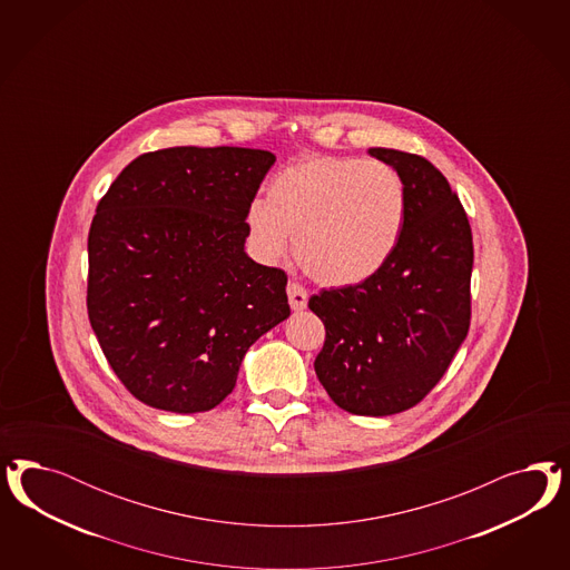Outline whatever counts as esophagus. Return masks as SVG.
Returning a JSON list of instances; mask_svg holds the SVG:
<instances>
[{
	"label": "esophagus",
	"mask_w": 570,
	"mask_h": 570,
	"mask_svg": "<svg viewBox=\"0 0 570 570\" xmlns=\"http://www.w3.org/2000/svg\"><path fill=\"white\" fill-rule=\"evenodd\" d=\"M286 291H288V301H291V307H293L294 311H303L307 307L309 294H307V291H305L301 284L291 282Z\"/></svg>",
	"instance_id": "obj_1"
}]
</instances>
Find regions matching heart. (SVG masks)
I'll use <instances>...</instances> for the list:
<instances>
[{
	"label": "heart",
	"instance_id": "heart-1",
	"mask_svg": "<svg viewBox=\"0 0 570 570\" xmlns=\"http://www.w3.org/2000/svg\"><path fill=\"white\" fill-rule=\"evenodd\" d=\"M407 222L397 169L355 156H307L277 171L267 200L246 210L250 244L265 263L291 250L315 282L357 286L391 261Z\"/></svg>",
	"mask_w": 570,
	"mask_h": 570
}]
</instances>
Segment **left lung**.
Here are the masks:
<instances>
[{
  "label": "left lung",
  "instance_id": "obj_1",
  "mask_svg": "<svg viewBox=\"0 0 570 570\" xmlns=\"http://www.w3.org/2000/svg\"><path fill=\"white\" fill-rule=\"evenodd\" d=\"M367 153L405 184V232L376 276L311 296L326 326L313 365L341 410L391 415L426 397L464 343L474 248L466 210L432 163L391 148Z\"/></svg>",
  "mask_w": 570,
  "mask_h": 570
}]
</instances>
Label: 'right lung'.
<instances>
[{"label": "right lung", "instance_id": "add662e5", "mask_svg": "<svg viewBox=\"0 0 570 570\" xmlns=\"http://www.w3.org/2000/svg\"><path fill=\"white\" fill-rule=\"evenodd\" d=\"M274 163L253 148H165L104 194L87 238V313L141 403L213 410L250 345L291 315L286 274L244 253L246 210Z\"/></svg>", "mask_w": 570, "mask_h": 570}]
</instances>
